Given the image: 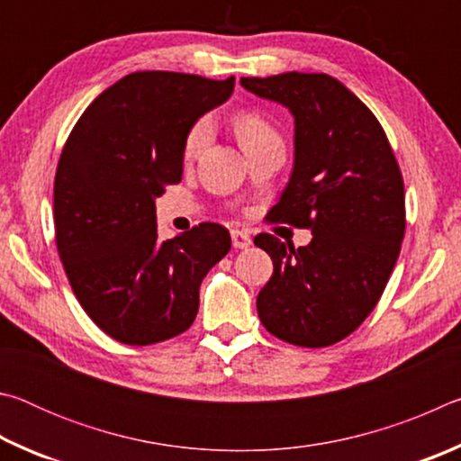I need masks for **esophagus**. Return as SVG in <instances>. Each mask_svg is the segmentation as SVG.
I'll use <instances>...</instances> for the list:
<instances>
[{
    "label": "esophagus",
    "instance_id": "1",
    "mask_svg": "<svg viewBox=\"0 0 461 461\" xmlns=\"http://www.w3.org/2000/svg\"><path fill=\"white\" fill-rule=\"evenodd\" d=\"M231 244H233V248H238V249H246V248H249V244H252V238H249L246 231L233 230L231 231Z\"/></svg>",
    "mask_w": 461,
    "mask_h": 461
}]
</instances>
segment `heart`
<instances>
[{"mask_svg":"<svg viewBox=\"0 0 461 461\" xmlns=\"http://www.w3.org/2000/svg\"><path fill=\"white\" fill-rule=\"evenodd\" d=\"M233 130H236V136L246 152L256 150V148L267 146L272 142H283L276 128L268 122L267 115H262L260 112H252V109L241 112L233 118ZM209 140H212V122L207 118L194 122L191 130L186 131V138H185V146H183L185 158L186 160L197 158V156L205 150Z\"/></svg>","mask_w":461,"mask_h":461,"instance_id":"heart-1","label":"heart"}]
</instances>
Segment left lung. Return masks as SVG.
Returning <instances> with one entry per match:
<instances>
[{
	"label": "left lung",
	"mask_w": 461,
	"mask_h": 461,
	"mask_svg": "<svg viewBox=\"0 0 461 461\" xmlns=\"http://www.w3.org/2000/svg\"><path fill=\"white\" fill-rule=\"evenodd\" d=\"M240 83L294 115V168L268 217L313 233L301 248L272 233L254 238L275 264L256 299L260 321L293 346H333L372 313L399 258L407 225L399 162L376 115L330 75Z\"/></svg>",
	"instance_id": "8db88e82"
}]
</instances>
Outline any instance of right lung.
<instances>
[{
  "label": "right lung",
  "mask_w": 461,
  "mask_h": 461,
  "mask_svg": "<svg viewBox=\"0 0 461 461\" xmlns=\"http://www.w3.org/2000/svg\"><path fill=\"white\" fill-rule=\"evenodd\" d=\"M225 81L138 71L85 109L54 176V236L93 323L128 346L167 341L193 325L199 286L231 248L220 223L162 241L154 199L183 178L186 131L233 93Z\"/></svg>",
  "instance_id": "add662e5"
}]
</instances>
